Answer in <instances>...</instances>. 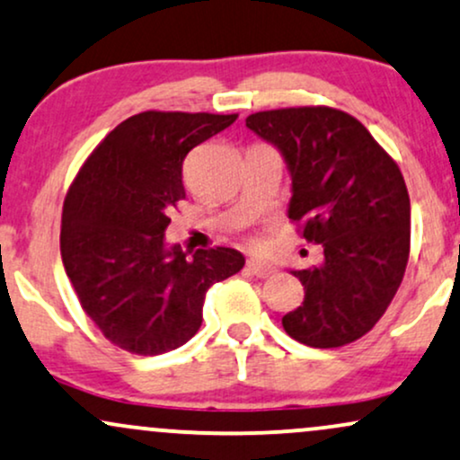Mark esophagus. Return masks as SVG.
<instances>
[{
    "instance_id": "obj_1",
    "label": "esophagus",
    "mask_w": 460,
    "mask_h": 460,
    "mask_svg": "<svg viewBox=\"0 0 460 460\" xmlns=\"http://www.w3.org/2000/svg\"><path fill=\"white\" fill-rule=\"evenodd\" d=\"M247 269L256 275V278H271V275H275V267L273 264L264 262V261H256V258H252L250 262H247Z\"/></svg>"
}]
</instances>
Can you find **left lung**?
Instances as JSON below:
<instances>
[{"instance_id": "8db88e82", "label": "left lung", "mask_w": 460, "mask_h": 460, "mask_svg": "<svg viewBox=\"0 0 460 460\" xmlns=\"http://www.w3.org/2000/svg\"><path fill=\"white\" fill-rule=\"evenodd\" d=\"M293 178L288 217L323 262L293 271L304 304L282 318L305 347L336 349L379 323L402 282L411 204L401 167L358 118L333 107H286L247 116Z\"/></svg>"}]
</instances>
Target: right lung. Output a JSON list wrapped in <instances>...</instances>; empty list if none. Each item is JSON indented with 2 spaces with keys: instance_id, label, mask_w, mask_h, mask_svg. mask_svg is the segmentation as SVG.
<instances>
[{
  "instance_id": "right-lung-1",
  "label": "right lung",
  "mask_w": 460,
  "mask_h": 460,
  "mask_svg": "<svg viewBox=\"0 0 460 460\" xmlns=\"http://www.w3.org/2000/svg\"><path fill=\"white\" fill-rule=\"evenodd\" d=\"M239 113L142 111L96 146L70 185L59 252L79 304L102 336L135 355H161L202 325L215 282L245 264L230 247L191 258L165 245L170 210L185 199L182 161Z\"/></svg>"
}]
</instances>
